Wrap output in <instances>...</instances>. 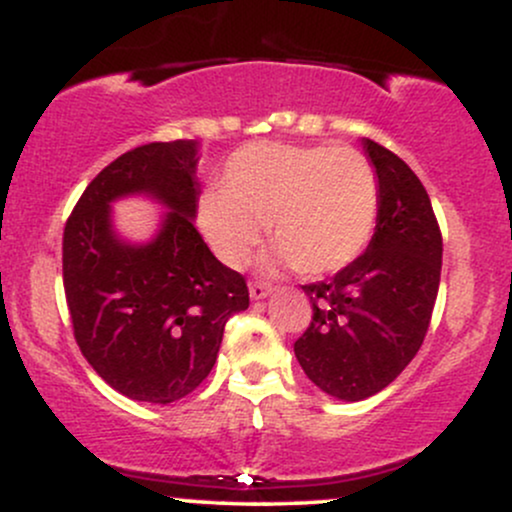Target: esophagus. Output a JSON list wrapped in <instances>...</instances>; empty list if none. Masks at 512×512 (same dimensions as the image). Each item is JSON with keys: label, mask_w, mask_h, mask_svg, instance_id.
Wrapping results in <instances>:
<instances>
[{"label": "esophagus", "mask_w": 512, "mask_h": 512, "mask_svg": "<svg viewBox=\"0 0 512 512\" xmlns=\"http://www.w3.org/2000/svg\"><path fill=\"white\" fill-rule=\"evenodd\" d=\"M272 291H274L272 284H267V281H250V298H252V301L267 298Z\"/></svg>", "instance_id": "1"}]
</instances>
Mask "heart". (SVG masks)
<instances>
[{"instance_id":"heart-1","label":"heart","mask_w":512,"mask_h":512,"mask_svg":"<svg viewBox=\"0 0 512 512\" xmlns=\"http://www.w3.org/2000/svg\"><path fill=\"white\" fill-rule=\"evenodd\" d=\"M221 187L199 195L195 221L231 269L250 262L267 226L276 260L334 274L368 248L378 221V175L354 146L248 144L226 161Z\"/></svg>"}]
</instances>
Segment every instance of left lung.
Listing matches in <instances>:
<instances>
[{
	"label": "left lung",
	"instance_id": "8db88e82",
	"mask_svg": "<svg viewBox=\"0 0 512 512\" xmlns=\"http://www.w3.org/2000/svg\"><path fill=\"white\" fill-rule=\"evenodd\" d=\"M363 146L380 185L375 233L349 267L303 286L313 317L293 344L305 375L346 402L383 390L421 349L443 264L426 187L390 149L373 139Z\"/></svg>",
	"mask_w": 512,
	"mask_h": 512
}]
</instances>
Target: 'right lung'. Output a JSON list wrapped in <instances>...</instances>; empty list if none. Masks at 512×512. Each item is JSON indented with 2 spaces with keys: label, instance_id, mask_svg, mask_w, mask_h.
Returning a JSON list of instances; mask_svg holds the SVG:
<instances>
[{
  "label": "right lung",
  "instance_id": "obj_1",
  "mask_svg": "<svg viewBox=\"0 0 512 512\" xmlns=\"http://www.w3.org/2000/svg\"><path fill=\"white\" fill-rule=\"evenodd\" d=\"M197 142H151L115 158L79 197L62 238L74 339L129 399L170 404L214 368L228 317L250 305L245 276L211 255L195 228ZM144 191L169 207L146 246L117 241L109 202Z\"/></svg>",
  "mask_w": 512,
  "mask_h": 512
}]
</instances>
